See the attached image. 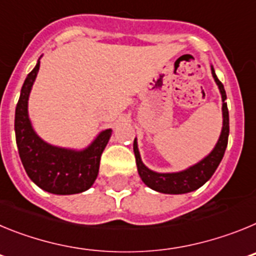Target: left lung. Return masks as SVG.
Here are the masks:
<instances>
[{
    "instance_id": "left-lung-1",
    "label": "left lung",
    "mask_w": 256,
    "mask_h": 256,
    "mask_svg": "<svg viewBox=\"0 0 256 256\" xmlns=\"http://www.w3.org/2000/svg\"><path fill=\"white\" fill-rule=\"evenodd\" d=\"M212 74L216 79L219 90H220L222 100H223V108H222V110H223V128H222L218 144L204 160H201L200 162L186 169V170L180 172V173H155V172L146 168L144 162H141V156H140L138 148H137V142L134 140L133 151H134L138 174L144 184L150 188L158 192H162V194H173V195L195 191L212 178L214 172L218 168L219 162L223 159L224 151L227 148L228 134H230V115H228L227 104L224 102L227 94H226L224 87H223L222 82L216 78V72L212 68Z\"/></svg>"
}]
</instances>
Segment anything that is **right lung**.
Listing matches in <instances>:
<instances>
[{"label": "right lung", "mask_w": 256, "mask_h": 256, "mask_svg": "<svg viewBox=\"0 0 256 256\" xmlns=\"http://www.w3.org/2000/svg\"><path fill=\"white\" fill-rule=\"evenodd\" d=\"M40 69V61L24 80L16 110L15 137L22 166L28 177L42 190L56 195L79 194L94 184L104 148L112 130L98 134L88 148L73 151L46 144L36 134L28 118V97Z\"/></svg>", "instance_id": "right-lung-1"}]
</instances>
